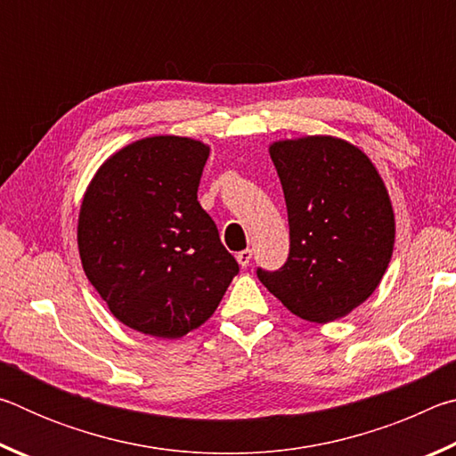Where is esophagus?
<instances>
[{"label": "esophagus", "mask_w": 456, "mask_h": 456, "mask_svg": "<svg viewBox=\"0 0 456 456\" xmlns=\"http://www.w3.org/2000/svg\"><path fill=\"white\" fill-rule=\"evenodd\" d=\"M251 259H253V251L251 249H243V251L237 253V261H239V265H241V267H249L251 265Z\"/></svg>", "instance_id": "obj_1"}]
</instances>
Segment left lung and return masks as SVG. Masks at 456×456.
Segmentation results:
<instances>
[{"label":"left lung","instance_id":"left-lung-1","mask_svg":"<svg viewBox=\"0 0 456 456\" xmlns=\"http://www.w3.org/2000/svg\"><path fill=\"white\" fill-rule=\"evenodd\" d=\"M269 154L281 181L289 256L265 288L297 318L328 323L372 296L395 247V213L380 175L356 146L331 136L280 141Z\"/></svg>","mask_w":456,"mask_h":456}]
</instances>
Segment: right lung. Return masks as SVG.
<instances>
[{"label": "right lung", "instance_id": "obj_1", "mask_svg": "<svg viewBox=\"0 0 456 456\" xmlns=\"http://www.w3.org/2000/svg\"><path fill=\"white\" fill-rule=\"evenodd\" d=\"M207 159L209 146L192 138H142L112 154L84 195V273L114 318L142 334H189L239 273L197 200Z\"/></svg>", "mask_w": 456, "mask_h": 456}]
</instances>
